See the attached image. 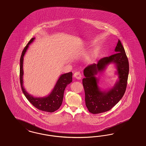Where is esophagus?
I'll return each instance as SVG.
<instances>
[{"mask_svg":"<svg viewBox=\"0 0 146 146\" xmlns=\"http://www.w3.org/2000/svg\"><path fill=\"white\" fill-rule=\"evenodd\" d=\"M74 77L76 79L80 80L82 78V76H81V74L79 72H76L74 74Z\"/></svg>","mask_w":146,"mask_h":146,"instance_id":"esophagus-1","label":"esophagus"}]
</instances>
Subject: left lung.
Returning <instances> with one entry per match:
<instances>
[{"instance_id":"8db88e82","label":"left lung","mask_w":146,"mask_h":146,"mask_svg":"<svg viewBox=\"0 0 146 146\" xmlns=\"http://www.w3.org/2000/svg\"><path fill=\"white\" fill-rule=\"evenodd\" d=\"M116 53L98 60L84 68L82 79L85 93V102L88 111L93 114L104 112L111 110L117 104L125 92L129 72L128 58L119 40L115 50ZM110 63L115 64L119 80L109 91H101L98 86L99 79L96 77Z\"/></svg>"}]
</instances>
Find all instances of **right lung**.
<instances>
[{"instance_id":"1","label":"right lung","mask_w":146,"mask_h":146,"mask_svg":"<svg viewBox=\"0 0 146 146\" xmlns=\"http://www.w3.org/2000/svg\"><path fill=\"white\" fill-rule=\"evenodd\" d=\"M35 40V37L32 38L22 51L20 58V80L22 92L27 100L38 110L48 112H53L62 106L63 100L64 93L67 86L72 81V73L69 72L63 74L60 76L55 84L53 90L49 95L42 97H34L27 92L23 86V57L30 44Z\"/></svg>"}]
</instances>
